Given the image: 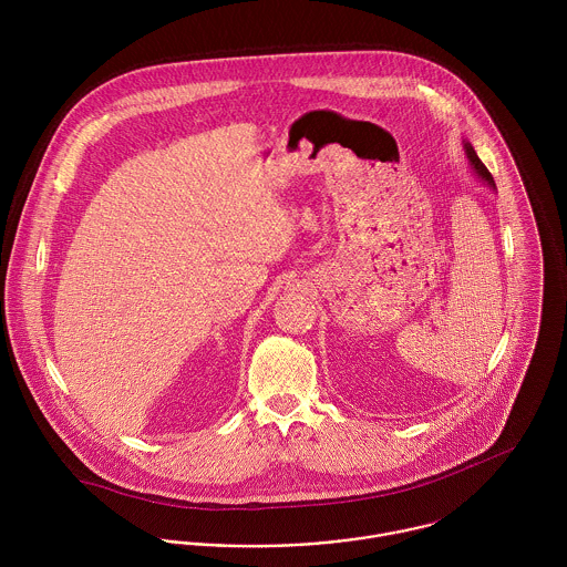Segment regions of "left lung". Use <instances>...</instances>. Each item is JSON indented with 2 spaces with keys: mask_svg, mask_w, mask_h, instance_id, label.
<instances>
[{
  "mask_svg": "<svg viewBox=\"0 0 567 567\" xmlns=\"http://www.w3.org/2000/svg\"><path fill=\"white\" fill-rule=\"evenodd\" d=\"M465 151H467V157H470V163H472V167L476 169V174L485 181L486 185H491V187H495V183H493V176H491V172L486 169L485 163L478 159V155H476V151L470 146V144H465Z\"/></svg>",
  "mask_w": 567,
  "mask_h": 567,
  "instance_id": "left-lung-1",
  "label": "left lung"
}]
</instances>
